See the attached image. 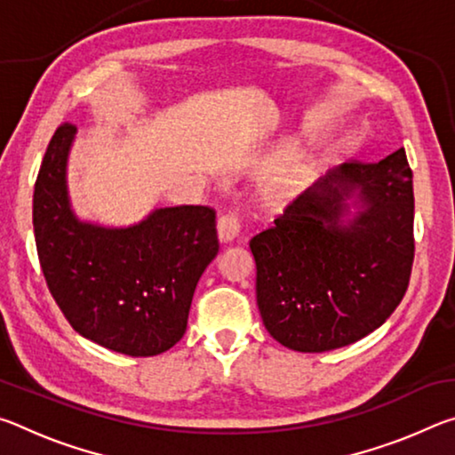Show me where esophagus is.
<instances>
[{
    "label": "esophagus",
    "instance_id": "obj_1",
    "mask_svg": "<svg viewBox=\"0 0 455 455\" xmlns=\"http://www.w3.org/2000/svg\"><path fill=\"white\" fill-rule=\"evenodd\" d=\"M217 230H219V238L222 243L233 241V238L238 235V230H241V220H238L235 212L222 214L217 222Z\"/></svg>",
    "mask_w": 455,
    "mask_h": 455
}]
</instances>
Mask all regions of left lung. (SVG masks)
<instances>
[{
    "mask_svg": "<svg viewBox=\"0 0 455 455\" xmlns=\"http://www.w3.org/2000/svg\"><path fill=\"white\" fill-rule=\"evenodd\" d=\"M366 211L338 225L344 198ZM268 333L303 353L345 347L397 309L413 267V172L405 150L339 166L251 238Z\"/></svg>",
    "mask_w": 455,
    "mask_h": 455,
    "instance_id": "8db88e82",
    "label": "left lung"
}]
</instances>
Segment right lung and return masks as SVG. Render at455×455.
<instances>
[{"instance_id":"obj_1","label":"right lung","mask_w":455,"mask_h":455,"mask_svg":"<svg viewBox=\"0 0 455 455\" xmlns=\"http://www.w3.org/2000/svg\"><path fill=\"white\" fill-rule=\"evenodd\" d=\"M76 126L60 124L34 188V235L45 284L82 337L132 357L171 349L187 331L196 283L219 252L211 206L154 211L130 228H100L68 204Z\"/></svg>"}]
</instances>
